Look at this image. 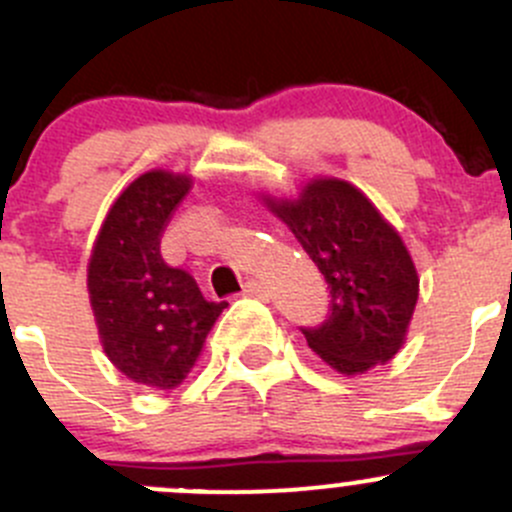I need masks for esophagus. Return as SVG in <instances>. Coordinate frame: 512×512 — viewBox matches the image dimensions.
<instances>
[{
  "label": "esophagus",
  "mask_w": 512,
  "mask_h": 512,
  "mask_svg": "<svg viewBox=\"0 0 512 512\" xmlns=\"http://www.w3.org/2000/svg\"><path fill=\"white\" fill-rule=\"evenodd\" d=\"M244 293L246 295H266V283L256 281V278H249V281L244 283Z\"/></svg>",
  "instance_id": "1"
}]
</instances>
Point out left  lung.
Returning <instances> with one entry per match:
<instances>
[{"instance_id":"obj_1","label":"left lung","mask_w":512,"mask_h":512,"mask_svg":"<svg viewBox=\"0 0 512 512\" xmlns=\"http://www.w3.org/2000/svg\"><path fill=\"white\" fill-rule=\"evenodd\" d=\"M330 288L328 315L300 328L310 350L342 374L367 372L402 347L419 278L397 231L360 189L315 179L295 202H268Z\"/></svg>"}]
</instances>
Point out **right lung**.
Wrapping results in <instances>:
<instances>
[{"instance_id": "1", "label": "right lung", "mask_w": 512, "mask_h": 512, "mask_svg": "<svg viewBox=\"0 0 512 512\" xmlns=\"http://www.w3.org/2000/svg\"><path fill=\"white\" fill-rule=\"evenodd\" d=\"M189 177L145 172L115 199L88 263V293L105 355L133 382L172 389L187 377L226 303L160 254L162 229Z\"/></svg>"}]
</instances>
